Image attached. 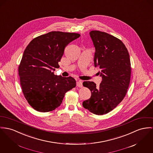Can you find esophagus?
I'll use <instances>...</instances> for the list:
<instances>
[{
	"instance_id": "esophagus-1",
	"label": "esophagus",
	"mask_w": 153,
	"mask_h": 153,
	"mask_svg": "<svg viewBox=\"0 0 153 153\" xmlns=\"http://www.w3.org/2000/svg\"><path fill=\"white\" fill-rule=\"evenodd\" d=\"M77 86L78 87H80V88H82V80H78L77 82Z\"/></svg>"
}]
</instances>
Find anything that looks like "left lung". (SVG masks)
Returning a JSON list of instances; mask_svg holds the SVG:
<instances>
[{"mask_svg":"<svg viewBox=\"0 0 153 153\" xmlns=\"http://www.w3.org/2000/svg\"><path fill=\"white\" fill-rule=\"evenodd\" d=\"M95 52L94 66L102 80L99 87L93 82H84L91 96L82 106L95 115H102L113 110L123 100L129 86L131 64L128 51L121 40L105 32L90 33Z\"/></svg>","mask_w":153,"mask_h":153,"instance_id":"obj_1","label":"left lung"}]
</instances>
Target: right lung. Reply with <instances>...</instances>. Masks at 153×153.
<instances>
[{
    "mask_svg": "<svg viewBox=\"0 0 153 153\" xmlns=\"http://www.w3.org/2000/svg\"><path fill=\"white\" fill-rule=\"evenodd\" d=\"M80 35L51 31L34 38L24 51L19 74L24 95L28 104L41 112L59 107L65 94L74 88L72 77L55 75L65 47Z\"/></svg>",
    "mask_w": 153,
    "mask_h": 153,
    "instance_id": "right-lung-1",
    "label": "right lung"
}]
</instances>
